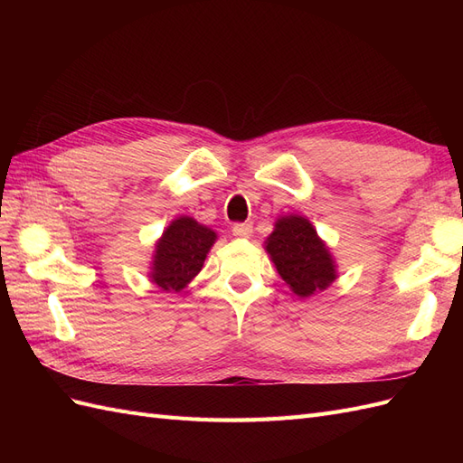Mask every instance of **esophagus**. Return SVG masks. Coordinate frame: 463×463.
<instances>
[{
	"mask_svg": "<svg viewBox=\"0 0 463 463\" xmlns=\"http://www.w3.org/2000/svg\"><path fill=\"white\" fill-rule=\"evenodd\" d=\"M232 233H233L235 237H241V240H247V237H250V233H253V223H249V222L233 223Z\"/></svg>",
	"mask_w": 463,
	"mask_h": 463,
	"instance_id": "1",
	"label": "esophagus"
}]
</instances>
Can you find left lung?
<instances>
[{
    "instance_id": "left-lung-1",
    "label": "left lung",
    "mask_w": 463,
    "mask_h": 463,
    "mask_svg": "<svg viewBox=\"0 0 463 463\" xmlns=\"http://www.w3.org/2000/svg\"><path fill=\"white\" fill-rule=\"evenodd\" d=\"M278 274L301 298L328 288L334 278V260L315 228L303 216H286L266 241Z\"/></svg>"
}]
</instances>
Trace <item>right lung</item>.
Here are the masks:
<instances>
[{"label": "right lung", "instance_id": "obj_1", "mask_svg": "<svg viewBox=\"0 0 463 463\" xmlns=\"http://www.w3.org/2000/svg\"><path fill=\"white\" fill-rule=\"evenodd\" d=\"M216 233L189 216L170 223L156 245L152 282L165 291L184 289L203 269Z\"/></svg>", "mask_w": 463, "mask_h": 463}]
</instances>
